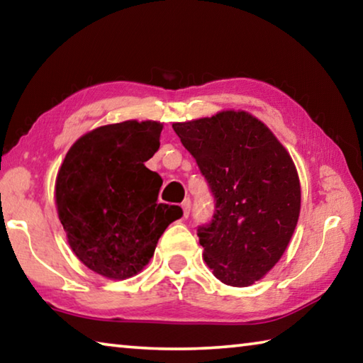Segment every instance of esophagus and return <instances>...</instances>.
Returning a JSON list of instances; mask_svg holds the SVG:
<instances>
[{
	"label": "esophagus",
	"instance_id": "obj_1",
	"mask_svg": "<svg viewBox=\"0 0 363 363\" xmlns=\"http://www.w3.org/2000/svg\"><path fill=\"white\" fill-rule=\"evenodd\" d=\"M182 211H184V218H189V213H190V200H184V201H182Z\"/></svg>",
	"mask_w": 363,
	"mask_h": 363
}]
</instances>
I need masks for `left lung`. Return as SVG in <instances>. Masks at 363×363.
I'll return each instance as SVG.
<instances>
[{
    "label": "left lung",
    "mask_w": 363,
    "mask_h": 363,
    "mask_svg": "<svg viewBox=\"0 0 363 363\" xmlns=\"http://www.w3.org/2000/svg\"><path fill=\"white\" fill-rule=\"evenodd\" d=\"M216 201L199 229L206 266L230 286L261 280L284 256L296 229L301 186L290 153L245 110L173 123Z\"/></svg>",
    "instance_id": "left-lung-1"
}]
</instances>
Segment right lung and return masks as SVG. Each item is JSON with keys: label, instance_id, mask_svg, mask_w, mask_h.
<instances>
[{"label": "right lung", "instance_id": "1", "mask_svg": "<svg viewBox=\"0 0 363 363\" xmlns=\"http://www.w3.org/2000/svg\"><path fill=\"white\" fill-rule=\"evenodd\" d=\"M160 121L99 126L73 144L56 177L57 214L86 267L110 280L139 274L164 229L182 216L158 203L162 177L145 167L160 147Z\"/></svg>", "mask_w": 363, "mask_h": 363}]
</instances>
